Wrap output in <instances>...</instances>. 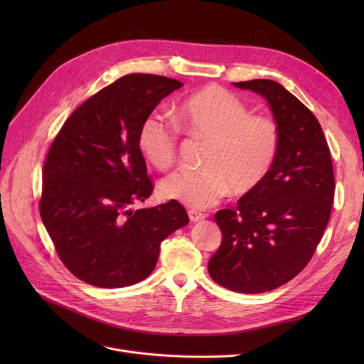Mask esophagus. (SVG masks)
Instances as JSON below:
<instances>
[{
  "label": "esophagus",
  "mask_w": 364,
  "mask_h": 364,
  "mask_svg": "<svg viewBox=\"0 0 364 364\" xmlns=\"http://www.w3.org/2000/svg\"><path fill=\"white\" fill-rule=\"evenodd\" d=\"M188 218H190V221L198 223V221H202L205 218V214L196 211V209H190V211H188Z\"/></svg>",
  "instance_id": "obj_1"
}]
</instances>
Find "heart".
Listing matches in <instances>:
<instances>
[{
	"label": "heart",
	"mask_w": 364,
	"mask_h": 364,
	"mask_svg": "<svg viewBox=\"0 0 364 364\" xmlns=\"http://www.w3.org/2000/svg\"><path fill=\"white\" fill-rule=\"evenodd\" d=\"M176 122L193 139L208 140L203 169H180L161 181L164 198L205 209L224 196L250 195L265 181L277 158V124L261 114H250L235 94L208 85L187 97L177 109ZM178 131L159 113H150L139 129L143 156L158 169L176 161Z\"/></svg>",
	"instance_id": "1"
}]
</instances>
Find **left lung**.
<instances>
[{"mask_svg": "<svg viewBox=\"0 0 364 364\" xmlns=\"http://www.w3.org/2000/svg\"><path fill=\"white\" fill-rule=\"evenodd\" d=\"M233 85L270 106L280 146L255 192L215 214L223 240L208 272L225 289L261 294L292 280L311 259L331 217L333 166L317 118L294 94L272 80Z\"/></svg>", "mask_w": 364, "mask_h": 364, "instance_id": "obj_1", "label": "left lung"}]
</instances>
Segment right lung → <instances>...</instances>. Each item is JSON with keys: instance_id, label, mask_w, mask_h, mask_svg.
I'll use <instances>...</instances> for the list:
<instances>
[{"instance_id": "right-lung-1", "label": "right lung", "mask_w": 364, "mask_h": 364, "mask_svg": "<svg viewBox=\"0 0 364 364\" xmlns=\"http://www.w3.org/2000/svg\"><path fill=\"white\" fill-rule=\"evenodd\" d=\"M183 82L131 73L76 109L43 168L40 213L68 270L97 288H125L156 267L161 243L188 224L169 200L134 211L153 192L139 147L143 119Z\"/></svg>"}]
</instances>
